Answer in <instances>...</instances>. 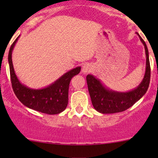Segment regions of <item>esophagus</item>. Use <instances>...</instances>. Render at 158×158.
<instances>
[{
	"label": "esophagus",
	"instance_id": "1",
	"mask_svg": "<svg viewBox=\"0 0 158 158\" xmlns=\"http://www.w3.org/2000/svg\"><path fill=\"white\" fill-rule=\"evenodd\" d=\"M93 70V66L90 64H85L82 67V73H88L92 71Z\"/></svg>",
	"mask_w": 158,
	"mask_h": 158
}]
</instances>
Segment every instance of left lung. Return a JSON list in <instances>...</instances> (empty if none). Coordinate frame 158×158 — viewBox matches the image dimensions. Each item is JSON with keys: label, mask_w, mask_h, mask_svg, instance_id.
<instances>
[{"label": "left lung", "mask_w": 158, "mask_h": 158, "mask_svg": "<svg viewBox=\"0 0 158 158\" xmlns=\"http://www.w3.org/2000/svg\"><path fill=\"white\" fill-rule=\"evenodd\" d=\"M146 52V71L142 81L138 86L126 92L116 91L106 87L98 78L91 74L87 76L88 91L94 108L102 114H114L124 111L139 100L147 91L150 82V69L148 50L146 43L137 32Z\"/></svg>", "instance_id": "1"}]
</instances>
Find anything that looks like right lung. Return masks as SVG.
Listing matches in <instances>:
<instances>
[{
	"mask_svg": "<svg viewBox=\"0 0 158 158\" xmlns=\"http://www.w3.org/2000/svg\"><path fill=\"white\" fill-rule=\"evenodd\" d=\"M20 35L10 49L8 61L12 86L14 93L23 106L30 109L48 114H57L67 108L68 103V90L71 79L79 73L81 67L72 69L63 74L54 82L42 88L35 89L22 84L15 73L12 54Z\"/></svg>",
	"mask_w": 158,
	"mask_h": 158,
	"instance_id": "obj_1",
	"label": "right lung"
}]
</instances>
